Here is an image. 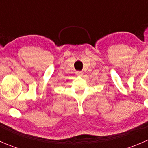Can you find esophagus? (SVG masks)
Segmentation results:
<instances>
[{"label": "esophagus", "mask_w": 148, "mask_h": 148, "mask_svg": "<svg viewBox=\"0 0 148 148\" xmlns=\"http://www.w3.org/2000/svg\"><path fill=\"white\" fill-rule=\"evenodd\" d=\"M76 74H77V76H82L83 75V72H82V71H77V72H76Z\"/></svg>", "instance_id": "obj_1"}]
</instances>
